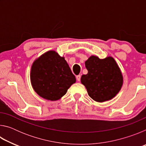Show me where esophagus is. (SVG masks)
<instances>
[{
	"label": "esophagus",
	"mask_w": 146,
	"mask_h": 146,
	"mask_svg": "<svg viewBox=\"0 0 146 146\" xmlns=\"http://www.w3.org/2000/svg\"><path fill=\"white\" fill-rule=\"evenodd\" d=\"M80 78H81V76H80V75H76V80H77L78 81H80Z\"/></svg>",
	"instance_id": "esophagus-1"
}]
</instances>
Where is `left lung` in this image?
<instances>
[{
  "mask_svg": "<svg viewBox=\"0 0 146 146\" xmlns=\"http://www.w3.org/2000/svg\"><path fill=\"white\" fill-rule=\"evenodd\" d=\"M88 74L81 77L90 97L97 102L111 99L119 92L123 83L122 73L115 59H100L91 56L85 62Z\"/></svg>",
  "mask_w": 146,
  "mask_h": 146,
  "instance_id": "left-lung-1",
  "label": "left lung"
}]
</instances>
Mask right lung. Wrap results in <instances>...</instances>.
<instances>
[{
	"label": "right lung",
	"instance_id": "add662e5",
	"mask_svg": "<svg viewBox=\"0 0 146 146\" xmlns=\"http://www.w3.org/2000/svg\"><path fill=\"white\" fill-rule=\"evenodd\" d=\"M30 78L35 92L52 101L60 99L76 82L67 62L54 51H48L34 62Z\"/></svg>",
	"mask_w": 146,
	"mask_h": 146
}]
</instances>
